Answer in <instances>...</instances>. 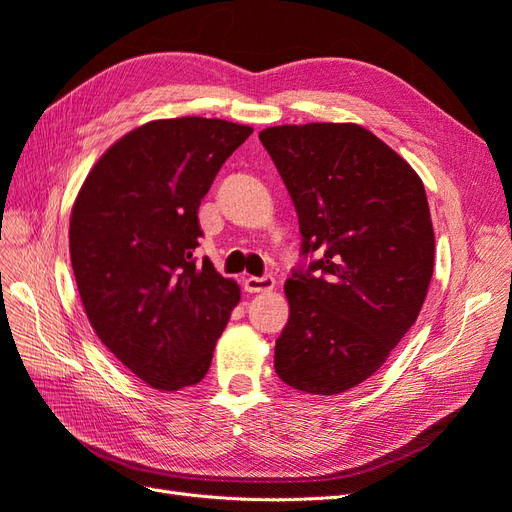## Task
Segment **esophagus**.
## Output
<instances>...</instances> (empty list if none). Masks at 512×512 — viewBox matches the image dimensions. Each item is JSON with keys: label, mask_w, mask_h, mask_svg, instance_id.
I'll use <instances>...</instances> for the list:
<instances>
[{"label": "esophagus", "mask_w": 512, "mask_h": 512, "mask_svg": "<svg viewBox=\"0 0 512 512\" xmlns=\"http://www.w3.org/2000/svg\"><path fill=\"white\" fill-rule=\"evenodd\" d=\"M275 286L273 275H262V277H245V290L247 292H269Z\"/></svg>", "instance_id": "1"}]
</instances>
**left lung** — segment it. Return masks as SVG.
<instances>
[{"mask_svg": "<svg viewBox=\"0 0 512 512\" xmlns=\"http://www.w3.org/2000/svg\"><path fill=\"white\" fill-rule=\"evenodd\" d=\"M258 138L292 198L305 258L284 286L275 371L303 393H344L376 374L427 297L436 241L423 181L356 123Z\"/></svg>", "mask_w": 512, "mask_h": 512, "instance_id": "obj_1", "label": "left lung"}]
</instances>
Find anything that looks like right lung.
<instances>
[{
	"label": "right lung",
	"mask_w": 512,
	"mask_h": 512,
	"mask_svg": "<svg viewBox=\"0 0 512 512\" xmlns=\"http://www.w3.org/2000/svg\"><path fill=\"white\" fill-rule=\"evenodd\" d=\"M254 130L205 117L145 123L76 196L70 260L91 327L132 374L179 391L205 378L239 286L192 256L200 200Z\"/></svg>",
	"instance_id": "obj_1"
}]
</instances>
